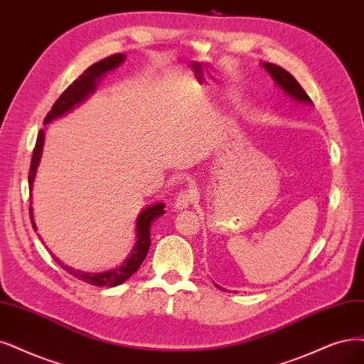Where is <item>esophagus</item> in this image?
<instances>
[{
  "instance_id": "1",
  "label": "esophagus",
  "mask_w": 364,
  "mask_h": 364,
  "mask_svg": "<svg viewBox=\"0 0 364 364\" xmlns=\"http://www.w3.org/2000/svg\"><path fill=\"white\" fill-rule=\"evenodd\" d=\"M195 200V192L191 191V189H186V191H181L178 195H177V199H175V210H184V208H189L191 204H193Z\"/></svg>"
}]
</instances>
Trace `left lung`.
Segmentation results:
<instances>
[{"label": "left lung", "mask_w": 364, "mask_h": 364, "mask_svg": "<svg viewBox=\"0 0 364 364\" xmlns=\"http://www.w3.org/2000/svg\"><path fill=\"white\" fill-rule=\"evenodd\" d=\"M262 67L268 73H270V76L273 77L276 85L280 87L282 91H285L289 97H292L294 100H297L300 103H304V105H314L311 97L307 96L306 91L297 82V79H295L289 72H287L285 69H282L280 65H276V64H272V63H264ZM216 287L219 289H223L219 285H216Z\"/></svg>", "instance_id": "left-lung-1"}]
</instances>
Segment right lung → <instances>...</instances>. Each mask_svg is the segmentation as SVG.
Returning a JSON list of instances; mask_svg holds the SVG:
<instances>
[{"label": "right lung", "mask_w": 364, "mask_h": 364, "mask_svg": "<svg viewBox=\"0 0 364 364\" xmlns=\"http://www.w3.org/2000/svg\"><path fill=\"white\" fill-rule=\"evenodd\" d=\"M124 60H126L124 53H114V55L103 58L97 63H94L92 65H90L82 75H80L76 80H73L72 85L65 88V91L57 99V102L52 105V109L48 112L43 123L45 124L50 123L52 119H55V118L64 115L65 112H69L70 109H73L76 105L82 103L90 96V94H92L94 90H96L97 82L103 77V75L107 73L109 70H114L115 67H118ZM43 141H45V132L40 130L38 134H37V141H36V146L33 150L31 165H30V173H28L30 189H33V183H34V178H36L38 161H40V157H42ZM164 214H165V204L164 203H157L151 207L142 210V213L139 214L138 219H136V245H134V247L130 253V257L119 267L112 268V270L102 272V273H85V272H80V270H75V268H72L69 265H64L58 258L53 257V255H52V257L58 265H61L63 270H65L70 276L85 282V284H90V285H94V287H107V288L121 285L133 273H136V270L144 262L146 253H148V249H150V245H151V235H150L151 223H154V220L159 219L160 216H164ZM30 219H31L34 231H37L36 223H34V218H33V207L31 205H30Z\"/></svg>", "instance_id": "add662e5"}]
</instances>
